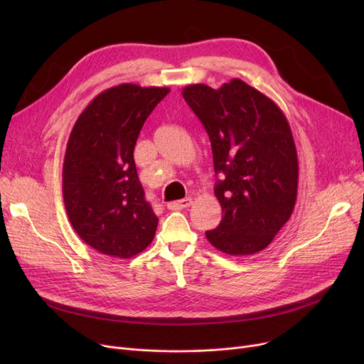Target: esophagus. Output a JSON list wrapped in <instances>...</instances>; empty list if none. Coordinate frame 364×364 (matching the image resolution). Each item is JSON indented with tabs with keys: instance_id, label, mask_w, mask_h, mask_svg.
Returning <instances> with one entry per match:
<instances>
[{
	"instance_id": "34e87169",
	"label": "esophagus",
	"mask_w": 364,
	"mask_h": 364,
	"mask_svg": "<svg viewBox=\"0 0 364 364\" xmlns=\"http://www.w3.org/2000/svg\"><path fill=\"white\" fill-rule=\"evenodd\" d=\"M193 203V200L190 198H186V199H181V200H176V202H169L166 206L168 209H171V211H178V209H184V208H188L190 205Z\"/></svg>"
}]
</instances>
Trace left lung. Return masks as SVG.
I'll list each match as a JSON object with an SVG mask.
<instances>
[{
    "instance_id": "8db88e82",
    "label": "left lung",
    "mask_w": 364,
    "mask_h": 364,
    "mask_svg": "<svg viewBox=\"0 0 364 364\" xmlns=\"http://www.w3.org/2000/svg\"><path fill=\"white\" fill-rule=\"evenodd\" d=\"M181 94L211 140L215 174H224L214 188L224 215L206 239L235 257L265 250L296 202L298 155L288 119L237 78L217 90L187 85Z\"/></svg>"
}]
</instances>
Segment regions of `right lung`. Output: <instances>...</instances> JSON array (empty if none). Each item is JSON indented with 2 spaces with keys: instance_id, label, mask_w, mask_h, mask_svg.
<instances>
[{
  "instance_id": "obj_1",
  "label": "right lung",
  "mask_w": 364,
  "mask_h": 364,
  "mask_svg": "<svg viewBox=\"0 0 364 364\" xmlns=\"http://www.w3.org/2000/svg\"><path fill=\"white\" fill-rule=\"evenodd\" d=\"M166 87L119 84L100 92L76 119L63 161L69 221L88 246L113 258L140 254L158 217L144 199L134 146Z\"/></svg>"
}]
</instances>
